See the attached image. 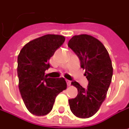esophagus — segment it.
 I'll return each mask as SVG.
<instances>
[{"label": "esophagus", "instance_id": "obj_1", "mask_svg": "<svg viewBox=\"0 0 129 129\" xmlns=\"http://www.w3.org/2000/svg\"><path fill=\"white\" fill-rule=\"evenodd\" d=\"M67 86H70V84H71V82H70V80H67Z\"/></svg>", "mask_w": 129, "mask_h": 129}]
</instances>
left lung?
Masks as SVG:
<instances>
[{
  "label": "left lung",
  "instance_id": "8db88e82",
  "mask_svg": "<svg viewBox=\"0 0 129 129\" xmlns=\"http://www.w3.org/2000/svg\"><path fill=\"white\" fill-rule=\"evenodd\" d=\"M68 47L79 58L89 81L86 89L77 82H71L77 88L78 95L69 99L70 110L76 117L87 118L98 112L106 97L113 73L112 60L103 43L88 34L73 36Z\"/></svg>",
  "mask_w": 129,
  "mask_h": 129
}]
</instances>
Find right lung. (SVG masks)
<instances>
[{"instance_id": "right-lung-1", "label": "right lung", "mask_w": 129, "mask_h": 129, "mask_svg": "<svg viewBox=\"0 0 129 129\" xmlns=\"http://www.w3.org/2000/svg\"><path fill=\"white\" fill-rule=\"evenodd\" d=\"M64 41L65 37L62 35H44L27 43L18 55L19 90L26 109L34 115H47L57 95L67 87L63 78L45 76L50 67V57Z\"/></svg>"}]
</instances>
